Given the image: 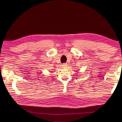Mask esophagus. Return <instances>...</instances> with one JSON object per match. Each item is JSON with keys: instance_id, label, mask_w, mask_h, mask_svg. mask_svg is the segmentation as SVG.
Returning a JSON list of instances; mask_svg holds the SVG:
<instances>
[{"instance_id": "1", "label": "esophagus", "mask_w": 122, "mask_h": 122, "mask_svg": "<svg viewBox=\"0 0 122 122\" xmlns=\"http://www.w3.org/2000/svg\"><path fill=\"white\" fill-rule=\"evenodd\" d=\"M62 66H63V67H64V68H66L67 67V65L66 64V63H64V64H62Z\"/></svg>"}]
</instances>
